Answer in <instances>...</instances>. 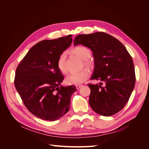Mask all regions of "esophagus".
<instances>
[{"instance_id":"obj_1","label":"esophagus","mask_w":149,"mask_h":149,"mask_svg":"<svg viewBox=\"0 0 149 149\" xmlns=\"http://www.w3.org/2000/svg\"><path fill=\"white\" fill-rule=\"evenodd\" d=\"M81 86H82L81 84H76V89H79Z\"/></svg>"}]
</instances>
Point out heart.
<instances>
[{
	"mask_svg": "<svg viewBox=\"0 0 149 149\" xmlns=\"http://www.w3.org/2000/svg\"><path fill=\"white\" fill-rule=\"evenodd\" d=\"M73 53L76 54L79 57L84 60L85 66L91 68L92 63L89 60L91 56V52L90 49L83 46H78L72 49ZM58 68L63 73H66L68 68L66 65V53H61L57 60ZM89 77V73L88 70H84L76 73H72L68 75L65 79V82L68 84H79L86 81Z\"/></svg>",
	"mask_w": 149,
	"mask_h": 149,
	"instance_id": "obj_1",
	"label": "heart"
}]
</instances>
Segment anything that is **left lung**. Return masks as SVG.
Returning <instances> with one entry per match:
<instances>
[{"label": "left lung", "instance_id": "left-lung-1", "mask_svg": "<svg viewBox=\"0 0 149 149\" xmlns=\"http://www.w3.org/2000/svg\"><path fill=\"white\" fill-rule=\"evenodd\" d=\"M78 45L91 49L94 70L91 79L101 81L88 84L90 106L104 116L118 113L128 102L136 83L131 56L118 39L104 32L78 35L74 40V45Z\"/></svg>", "mask_w": 149, "mask_h": 149}]
</instances>
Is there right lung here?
I'll list each match as a JSON object with an SVG mask.
<instances>
[{
  "instance_id": "1",
  "label": "right lung",
  "mask_w": 149,
  "mask_h": 149,
  "mask_svg": "<svg viewBox=\"0 0 149 149\" xmlns=\"http://www.w3.org/2000/svg\"><path fill=\"white\" fill-rule=\"evenodd\" d=\"M72 41V35L42 40L31 47L17 68V91L27 109L40 119L53 121L69 111L76 88L61 86L64 77L58 68L57 60Z\"/></svg>"
}]
</instances>
